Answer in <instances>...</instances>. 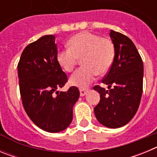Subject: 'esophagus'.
Wrapping results in <instances>:
<instances>
[{"label": "esophagus", "mask_w": 157, "mask_h": 157, "mask_svg": "<svg viewBox=\"0 0 157 157\" xmlns=\"http://www.w3.org/2000/svg\"><path fill=\"white\" fill-rule=\"evenodd\" d=\"M79 90H80V96H81V97H83V96H85L88 90H86V89H80Z\"/></svg>", "instance_id": "esophagus-1"}]
</instances>
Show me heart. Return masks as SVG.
<instances>
[{
  "label": "heart",
  "mask_w": 157,
  "mask_h": 157,
  "mask_svg": "<svg viewBox=\"0 0 157 157\" xmlns=\"http://www.w3.org/2000/svg\"><path fill=\"white\" fill-rule=\"evenodd\" d=\"M68 45L69 48L57 52L56 59L59 66L65 71H72L78 58H82L83 65L70 78L71 85L86 88L97 75H102L109 71L113 63L115 47L110 39L84 31L71 37Z\"/></svg>",
  "instance_id": "heart-1"
}]
</instances>
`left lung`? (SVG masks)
Returning <instances> with one entry per match:
<instances>
[{"instance_id":"obj_1","label":"left lung","mask_w":157,"mask_h":157,"mask_svg":"<svg viewBox=\"0 0 157 157\" xmlns=\"http://www.w3.org/2000/svg\"><path fill=\"white\" fill-rule=\"evenodd\" d=\"M115 47L113 63L102 82L109 86L106 90L100 86L94 90L101 100L94 108L96 118L109 128L123 127L131 120L141 101L143 89V62L133 41L124 34L111 30Z\"/></svg>"}]
</instances>
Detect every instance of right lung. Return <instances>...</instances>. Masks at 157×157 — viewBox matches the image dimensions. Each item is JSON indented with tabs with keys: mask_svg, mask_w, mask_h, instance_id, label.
Segmentation results:
<instances>
[{
	"mask_svg": "<svg viewBox=\"0 0 157 157\" xmlns=\"http://www.w3.org/2000/svg\"><path fill=\"white\" fill-rule=\"evenodd\" d=\"M53 35H45L24 48L18 63L19 91L23 108L32 122L47 132L57 133L70 125L79 90L71 86L59 92L67 82L56 59ZM56 92V95L54 94Z\"/></svg>",
	"mask_w": 157,
	"mask_h": 157,
	"instance_id": "1",
	"label": "right lung"
}]
</instances>
